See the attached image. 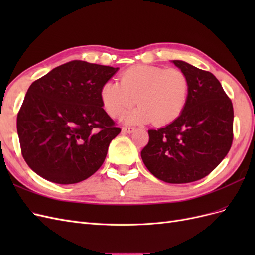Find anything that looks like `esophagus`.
<instances>
[{
    "mask_svg": "<svg viewBox=\"0 0 255 255\" xmlns=\"http://www.w3.org/2000/svg\"><path fill=\"white\" fill-rule=\"evenodd\" d=\"M134 130H135V128H130V127H123L121 128L122 134H130V133H133Z\"/></svg>",
    "mask_w": 255,
    "mask_h": 255,
    "instance_id": "esophagus-1",
    "label": "esophagus"
}]
</instances>
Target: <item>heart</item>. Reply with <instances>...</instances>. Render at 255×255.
<instances>
[{
  "label": "heart",
  "instance_id": "1",
  "mask_svg": "<svg viewBox=\"0 0 255 255\" xmlns=\"http://www.w3.org/2000/svg\"><path fill=\"white\" fill-rule=\"evenodd\" d=\"M188 95L189 81L183 71L149 65L127 69L120 83L107 82L100 90L103 109L112 118H119L137 101L139 106L125 117L133 125H169L183 113Z\"/></svg>",
  "mask_w": 255,
  "mask_h": 255
}]
</instances>
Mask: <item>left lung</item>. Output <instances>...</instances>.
Returning <instances> with one entry per match:
<instances>
[{"mask_svg":"<svg viewBox=\"0 0 255 255\" xmlns=\"http://www.w3.org/2000/svg\"><path fill=\"white\" fill-rule=\"evenodd\" d=\"M172 63L188 78L187 103L170 125L148 130L141 158L157 179L184 184L203 179L227 156L233 141L234 112L213 73L183 60Z\"/></svg>","mask_w":255,"mask_h":255,"instance_id":"8db88e82","label":"left lung"}]
</instances>
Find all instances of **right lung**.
I'll return each mask as SVG.
<instances>
[{
	"instance_id": "add662e5",
	"label": "right lung",
	"mask_w": 255,
	"mask_h": 255,
	"mask_svg": "<svg viewBox=\"0 0 255 255\" xmlns=\"http://www.w3.org/2000/svg\"><path fill=\"white\" fill-rule=\"evenodd\" d=\"M118 69L72 60L30 85L17 130L22 156L34 172L75 184L102 166L121 129L103 110L100 90Z\"/></svg>"
}]
</instances>
